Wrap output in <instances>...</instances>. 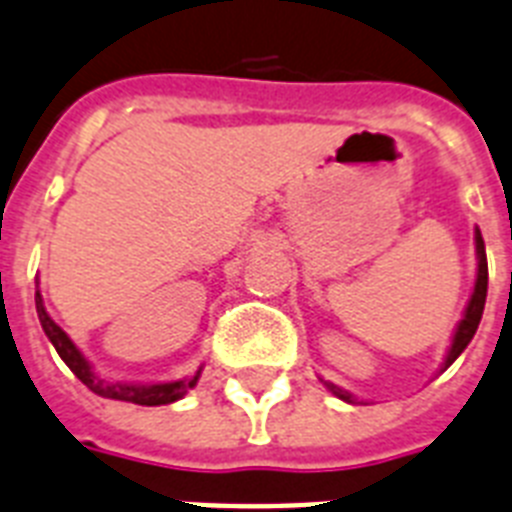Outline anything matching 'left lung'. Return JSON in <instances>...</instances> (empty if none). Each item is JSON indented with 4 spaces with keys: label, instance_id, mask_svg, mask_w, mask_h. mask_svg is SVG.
Returning <instances> with one entry per match:
<instances>
[{
    "label": "left lung",
    "instance_id": "left-lung-1",
    "mask_svg": "<svg viewBox=\"0 0 512 512\" xmlns=\"http://www.w3.org/2000/svg\"><path fill=\"white\" fill-rule=\"evenodd\" d=\"M476 255H479V276H476V286H473V294H471V302H468V307H465V315L463 321L458 323V331H455V336H452V347L450 352H447V360H444V368H450L455 360L460 357V352L471 344L473 334H476V328H479L481 323V315H484V302H486V284H489V268H486V252H484V239H481V231L476 228ZM442 368V371H444ZM326 386L331 389V392L339 397V400L344 402H355V397H352L350 392H344L342 386L336 384H328Z\"/></svg>",
    "mask_w": 512,
    "mask_h": 512
}]
</instances>
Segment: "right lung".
I'll use <instances>...</instances> for the list:
<instances>
[{
    "label": "right lung",
    "mask_w": 512,
    "mask_h": 512,
    "mask_svg": "<svg viewBox=\"0 0 512 512\" xmlns=\"http://www.w3.org/2000/svg\"><path fill=\"white\" fill-rule=\"evenodd\" d=\"M36 313H39V321L41 328H44V334L49 336V342L54 344V350L57 355L65 360L70 371L76 373L81 378L83 384L89 386L94 394H102L107 400H123V402H134V405H147V407H155V405H170V402L181 400L186 392H189L191 386L197 384L199 373L189 381H170V384H149V386H141V384H110L105 378L94 376L91 371V365L86 363V357L78 352V347L70 342V336L62 331L57 323L52 321L44 310V302H41V294L36 292Z\"/></svg>",
    "instance_id": "1"
}]
</instances>
